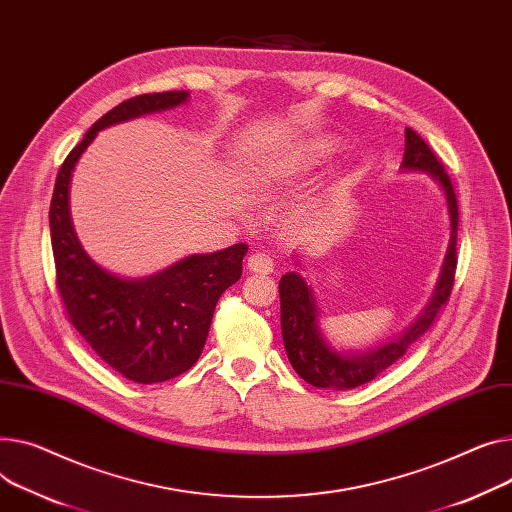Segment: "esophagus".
I'll return each mask as SVG.
<instances>
[{
    "mask_svg": "<svg viewBox=\"0 0 512 512\" xmlns=\"http://www.w3.org/2000/svg\"><path fill=\"white\" fill-rule=\"evenodd\" d=\"M249 271H255V274H271L274 271V259H271L267 253H253L247 259Z\"/></svg>",
    "mask_w": 512,
    "mask_h": 512,
    "instance_id": "obj_1",
    "label": "esophagus"
}]
</instances>
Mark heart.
I'll return each mask as SVG.
<instances>
[{
	"label": "heart",
	"mask_w": 512,
	"mask_h": 512,
	"mask_svg": "<svg viewBox=\"0 0 512 512\" xmlns=\"http://www.w3.org/2000/svg\"><path fill=\"white\" fill-rule=\"evenodd\" d=\"M319 150H321V148H315V150H311V152H313V154H315V152H319Z\"/></svg>",
	"instance_id": "heart-1"
}]
</instances>
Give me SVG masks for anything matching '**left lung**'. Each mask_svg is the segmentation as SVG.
Returning <instances> with one entry per match:
<instances>
[{
  "mask_svg": "<svg viewBox=\"0 0 512 512\" xmlns=\"http://www.w3.org/2000/svg\"><path fill=\"white\" fill-rule=\"evenodd\" d=\"M403 168L426 170V173L442 187L447 195V206L451 216V243L447 251L445 265L440 271V280L436 292L426 306L420 319L399 335L393 342L383 344L377 350L362 354H337L331 350L317 327V306L311 288L306 282L290 271L280 280V311H282V335L288 360L300 379H304L313 387L321 389H337L346 391L377 379L383 370L395 364L412 344L434 325L440 311L451 298L455 271H457V226H459V208L457 195L445 166L434 156L428 144L420 135L407 127L405 129V152H403Z\"/></svg>",
  "mask_w": 512,
  "mask_h": 512,
  "instance_id": "1",
  "label": "left lung"
}]
</instances>
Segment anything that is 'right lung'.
I'll list each match as a JSON object with an SVG mask.
<instances>
[{"mask_svg":"<svg viewBox=\"0 0 512 512\" xmlns=\"http://www.w3.org/2000/svg\"><path fill=\"white\" fill-rule=\"evenodd\" d=\"M185 90L140 94L102 115L63 160L49 208L55 282L63 311L88 346L125 379L162 383L187 372L206 346L216 302L243 274L247 245L191 255L146 280H123L82 249L70 218L72 170L100 129L177 107Z\"/></svg>","mask_w":512,"mask_h":512,"instance_id":"obj_1","label":"right lung"}]
</instances>
